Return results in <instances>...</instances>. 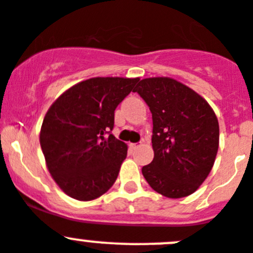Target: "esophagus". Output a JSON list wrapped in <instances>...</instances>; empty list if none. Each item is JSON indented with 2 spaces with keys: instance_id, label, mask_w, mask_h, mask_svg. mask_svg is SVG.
<instances>
[{
  "instance_id": "34e87169",
  "label": "esophagus",
  "mask_w": 253,
  "mask_h": 253,
  "mask_svg": "<svg viewBox=\"0 0 253 253\" xmlns=\"http://www.w3.org/2000/svg\"><path fill=\"white\" fill-rule=\"evenodd\" d=\"M138 146L140 145H137V143H129V148H131V150H136Z\"/></svg>"
}]
</instances>
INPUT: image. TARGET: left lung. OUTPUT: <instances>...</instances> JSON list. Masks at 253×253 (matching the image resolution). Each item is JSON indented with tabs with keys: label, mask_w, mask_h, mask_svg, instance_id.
Wrapping results in <instances>:
<instances>
[{
	"label": "left lung",
	"mask_w": 253,
	"mask_h": 253,
	"mask_svg": "<svg viewBox=\"0 0 253 253\" xmlns=\"http://www.w3.org/2000/svg\"><path fill=\"white\" fill-rule=\"evenodd\" d=\"M152 113L155 156L142 167L148 185L162 196L192 195L213 167L219 142L216 113L201 94L171 77L141 80L133 89Z\"/></svg>",
	"instance_id": "1"
}]
</instances>
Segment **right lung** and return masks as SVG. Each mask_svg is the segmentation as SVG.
<instances>
[{"mask_svg":"<svg viewBox=\"0 0 253 253\" xmlns=\"http://www.w3.org/2000/svg\"><path fill=\"white\" fill-rule=\"evenodd\" d=\"M140 81L93 77L73 84L52 103L40 131L46 166L58 187L79 201L107 192L127 156V145L108 134L115 110Z\"/></svg>","mask_w":253,"mask_h":253,"instance_id":"add662e5","label":"right lung"}]
</instances>
